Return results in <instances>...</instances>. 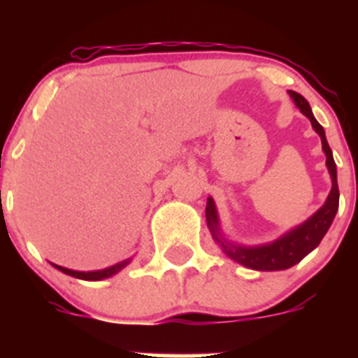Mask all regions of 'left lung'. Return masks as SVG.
Wrapping results in <instances>:
<instances>
[{"label":"left lung","instance_id":"left-lung-1","mask_svg":"<svg viewBox=\"0 0 358 358\" xmlns=\"http://www.w3.org/2000/svg\"><path fill=\"white\" fill-rule=\"evenodd\" d=\"M289 94L294 100V103H296L297 109L301 110L303 115L310 120L312 129L321 138L322 152L327 156V169L331 177V189L330 194H328L327 201H324V204L312 217L306 218L305 222H301L299 226L292 227L287 233H283L280 238L273 240V242L260 243V245H243V243H236L227 238L222 233V227H220V218H218L215 201L211 197H208L206 222L213 240L217 242L218 248L222 249V252L227 258H231L236 264L243 265V267L252 268V271H285V268H290L292 265L299 264L308 252L314 251L319 243H321L322 236L327 235V231L330 229L331 222H334L335 213L339 210L337 166H335L334 154H331V148L327 141L324 129L315 120L308 102H306L301 94L296 93V91H289Z\"/></svg>","mask_w":358,"mask_h":358}]
</instances>
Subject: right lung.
Listing matches in <instances>:
<instances>
[{
	"instance_id": "right-lung-1",
	"label": "right lung",
	"mask_w": 358,
	"mask_h": 358,
	"mask_svg": "<svg viewBox=\"0 0 358 358\" xmlns=\"http://www.w3.org/2000/svg\"><path fill=\"white\" fill-rule=\"evenodd\" d=\"M132 262V258H127V260L123 262H118V264L110 265V267H106V268H100V271H73V268H68V267H61V265H55L52 264L53 267L59 268L61 273L68 274V276H73V278H78V280H85V281H102V280H107V278L115 276V274H118L122 268L127 267L129 264Z\"/></svg>"
}]
</instances>
